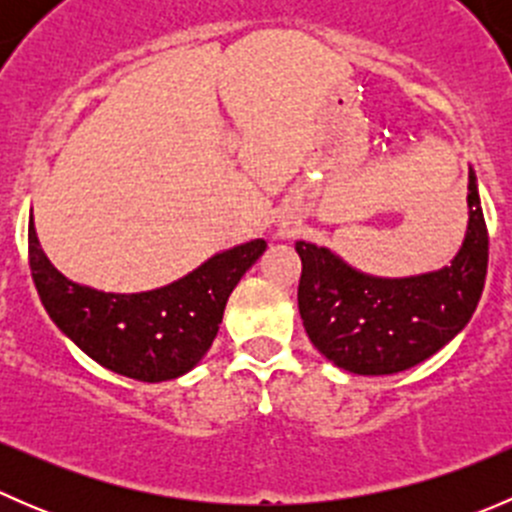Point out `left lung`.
<instances>
[{"instance_id": "left-lung-1", "label": "left lung", "mask_w": 512, "mask_h": 512, "mask_svg": "<svg viewBox=\"0 0 512 512\" xmlns=\"http://www.w3.org/2000/svg\"><path fill=\"white\" fill-rule=\"evenodd\" d=\"M297 302L319 354L359 376L399 374L446 347L468 324L488 272V230L478 180L468 170V227L451 265L409 277H379L329 247L299 240Z\"/></svg>"}]
</instances>
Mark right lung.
<instances>
[{"label":"right lung","mask_w":512,"mask_h":512,"mask_svg":"<svg viewBox=\"0 0 512 512\" xmlns=\"http://www.w3.org/2000/svg\"><path fill=\"white\" fill-rule=\"evenodd\" d=\"M265 250L267 242L257 237L218 252L170 285L101 292L61 275L29 220V267L51 322L103 369L148 384L178 379L208 354L227 297Z\"/></svg>","instance_id":"1"}]
</instances>
